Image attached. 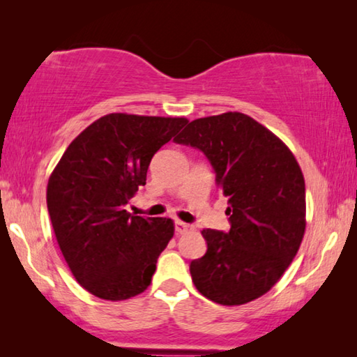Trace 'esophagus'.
I'll return each instance as SVG.
<instances>
[{
	"label": "esophagus",
	"mask_w": 357,
	"mask_h": 357,
	"mask_svg": "<svg viewBox=\"0 0 357 357\" xmlns=\"http://www.w3.org/2000/svg\"><path fill=\"white\" fill-rule=\"evenodd\" d=\"M190 228H192V227L189 225V223H184V222H181V220L174 222V229H176V233H179V234L187 233Z\"/></svg>",
	"instance_id": "1"
}]
</instances>
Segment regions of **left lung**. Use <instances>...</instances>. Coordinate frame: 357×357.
<instances>
[{
    "label": "left lung",
    "mask_w": 357,
    "mask_h": 357,
    "mask_svg": "<svg viewBox=\"0 0 357 357\" xmlns=\"http://www.w3.org/2000/svg\"><path fill=\"white\" fill-rule=\"evenodd\" d=\"M174 143L206 155L229 203L228 231H202L208 249L190 263L193 285L222 305L268 293L304 238L305 183L291 151L238 112L192 121Z\"/></svg>",
    "instance_id": "obj_1"
}]
</instances>
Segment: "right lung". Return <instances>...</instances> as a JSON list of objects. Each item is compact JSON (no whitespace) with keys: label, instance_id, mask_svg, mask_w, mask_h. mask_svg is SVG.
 <instances>
[{"label":"right lung","instance_id":"1","mask_svg":"<svg viewBox=\"0 0 357 357\" xmlns=\"http://www.w3.org/2000/svg\"><path fill=\"white\" fill-rule=\"evenodd\" d=\"M185 124V118L105 114L69 144L48 179L59 249L75 280L100 299H129L149 287L173 220L124 208L146 184L153 155Z\"/></svg>","mask_w":357,"mask_h":357}]
</instances>
